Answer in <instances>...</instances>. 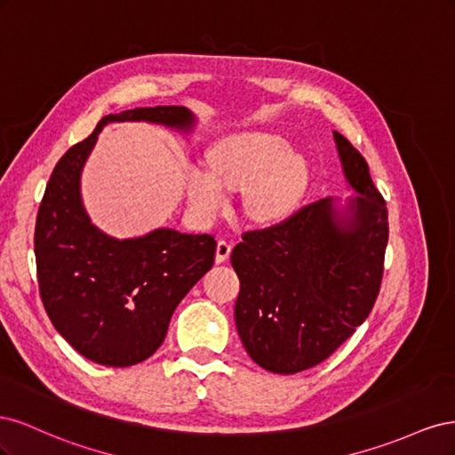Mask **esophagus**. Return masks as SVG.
<instances>
[{"mask_svg": "<svg viewBox=\"0 0 455 455\" xmlns=\"http://www.w3.org/2000/svg\"><path fill=\"white\" fill-rule=\"evenodd\" d=\"M231 254V243L226 239H220L216 243V264H222Z\"/></svg>", "mask_w": 455, "mask_h": 455, "instance_id": "34e87169", "label": "esophagus"}]
</instances>
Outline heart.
<instances>
[{
	"label": "heart",
	"instance_id": "heart-1",
	"mask_svg": "<svg viewBox=\"0 0 455 455\" xmlns=\"http://www.w3.org/2000/svg\"><path fill=\"white\" fill-rule=\"evenodd\" d=\"M209 167H189L186 189L201 214H216L228 201L226 188L246 191V212L258 222H273L294 209L307 182V163L271 131H244L218 140Z\"/></svg>",
	"mask_w": 455,
	"mask_h": 455
}]
</instances>
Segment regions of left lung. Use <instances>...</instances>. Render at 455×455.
I'll return each instance as SVG.
<instances>
[{
  "label": "left lung",
  "instance_id": "obj_1",
  "mask_svg": "<svg viewBox=\"0 0 455 455\" xmlns=\"http://www.w3.org/2000/svg\"><path fill=\"white\" fill-rule=\"evenodd\" d=\"M356 196L326 197L284 222L243 233L231 252L241 281L235 324L251 359L296 374L328 359L364 323L378 298L389 239L387 209L366 159L334 131Z\"/></svg>",
  "mask_w": 455,
  "mask_h": 455
}]
</instances>
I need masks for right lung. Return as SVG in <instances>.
<instances>
[{
    "mask_svg": "<svg viewBox=\"0 0 455 455\" xmlns=\"http://www.w3.org/2000/svg\"><path fill=\"white\" fill-rule=\"evenodd\" d=\"M114 121H146L188 134L197 119L184 106L102 117L54 167L37 211L34 251L41 299L59 334L85 359L125 368L161 347L176 306L212 267L216 241L171 228L116 239L91 222L81 172L100 131Z\"/></svg>",
    "mask_w": 455,
    "mask_h": 455,
    "instance_id": "add662e5",
    "label": "right lung"
}]
</instances>
